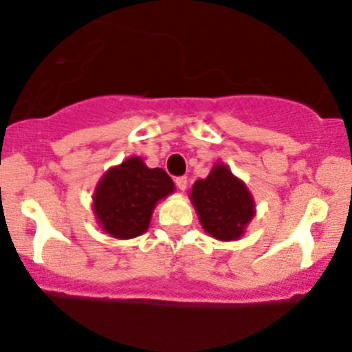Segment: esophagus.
<instances>
[{"instance_id": "34e87169", "label": "esophagus", "mask_w": 352, "mask_h": 352, "mask_svg": "<svg viewBox=\"0 0 352 352\" xmlns=\"http://www.w3.org/2000/svg\"><path fill=\"white\" fill-rule=\"evenodd\" d=\"M175 186L179 190H186L187 188V177H177L175 179Z\"/></svg>"}]
</instances>
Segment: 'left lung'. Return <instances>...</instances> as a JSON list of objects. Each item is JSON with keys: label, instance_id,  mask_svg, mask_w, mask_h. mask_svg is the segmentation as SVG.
Returning a JSON list of instances; mask_svg holds the SVG:
<instances>
[{"label": "left lung", "instance_id": "left-lung-1", "mask_svg": "<svg viewBox=\"0 0 352 352\" xmlns=\"http://www.w3.org/2000/svg\"><path fill=\"white\" fill-rule=\"evenodd\" d=\"M188 195L204 231L219 241L241 238L256 214L250 188L221 162L206 179L195 180Z\"/></svg>", "mask_w": 352, "mask_h": 352}]
</instances>
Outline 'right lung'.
Segmentation results:
<instances>
[{
  "label": "right lung",
  "instance_id": "obj_1",
  "mask_svg": "<svg viewBox=\"0 0 352 352\" xmlns=\"http://www.w3.org/2000/svg\"><path fill=\"white\" fill-rule=\"evenodd\" d=\"M173 192L164 168H148L142 157H129L101 177L92 194V212L109 236L131 239L148 231L155 207Z\"/></svg>",
  "mask_w": 352,
  "mask_h": 352
}]
</instances>
